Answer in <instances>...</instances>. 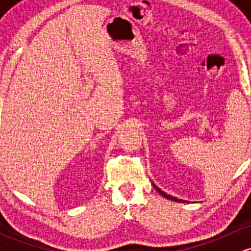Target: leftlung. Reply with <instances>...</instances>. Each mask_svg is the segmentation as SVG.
<instances>
[{
    "label": "left lung",
    "instance_id": "1",
    "mask_svg": "<svg viewBox=\"0 0 251 251\" xmlns=\"http://www.w3.org/2000/svg\"><path fill=\"white\" fill-rule=\"evenodd\" d=\"M153 187H154V188L156 189V191L159 192V193L161 194V196H163V197H165L166 199H170V201H178V203H186V201H182V199H177L176 197H173V196H170V194H166L165 192H163V191H161V189L159 188V187H156L155 184H153Z\"/></svg>",
    "mask_w": 251,
    "mask_h": 251
}]
</instances>
